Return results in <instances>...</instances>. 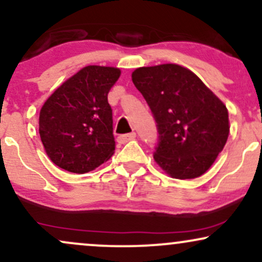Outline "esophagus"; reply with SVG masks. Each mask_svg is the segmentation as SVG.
<instances>
[{"instance_id": "1", "label": "esophagus", "mask_w": 262, "mask_h": 262, "mask_svg": "<svg viewBox=\"0 0 262 262\" xmlns=\"http://www.w3.org/2000/svg\"><path fill=\"white\" fill-rule=\"evenodd\" d=\"M135 135H137V134H135L134 132H132V133H128V134H122V135H119V137H118V143H121V144L127 143V141L134 139Z\"/></svg>"}]
</instances>
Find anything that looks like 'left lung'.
<instances>
[{"mask_svg": "<svg viewBox=\"0 0 262 262\" xmlns=\"http://www.w3.org/2000/svg\"><path fill=\"white\" fill-rule=\"evenodd\" d=\"M132 80L155 119L159 166L180 180L203 175L229 135L223 102L192 71L176 64L139 68Z\"/></svg>", "mask_w": 262, "mask_h": 262, "instance_id": "obj_1", "label": "left lung"}]
</instances>
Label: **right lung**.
<instances>
[{"label": "right lung", "instance_id": "right-lung-1", "mask_svg": "<svg viewBox=\"0 0 262 262\" xmlns=\"http://www.w3.org/2000/svg\"><path fill=\"white\" fill-rule=\"evenodd\" d=\"M119 76V69L86 66L65 81L41 107L39 134L56 166L85 173L113 155L116 141L107 96Z\"/></svg>", "mask_w": 262, "mask_h": 262}]
</instances>
